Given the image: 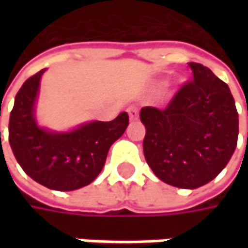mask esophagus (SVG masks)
<instances>
[{
  "label": "esophagus",
  "instance_id": "34e87169",
  "mask_svg": "<svg viewBox=\"0 0 248 248\" xmlns=\"http://www.w3.org/2000/svg\"><path fill=\"white\" fill-rule=\"evenodd\" d=\"M128 114L129 119L132 120V121H135V120L138 119V106H129Z\"/></svg>",
  "mask_w": 248,
  "mask_h": 248
}]
</instances>
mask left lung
<instances>
[{
	"mask_svg": "<svg viewBox=\"0 0 248 248\" xmlns=\"http://www.w3.org/2000/svg\"><path fill=\"white\" fill-rule=\"evenodd\" d=\"M192 80L164 109L142 108L143 153L155 175L168 185L196 189L218 175L233 155L239 114L229 87L208 67L187 63Z\"/></svg>",
	"mask_w": 248,
	"mask_h": 248,
	"instance_id": "1",
	"label": "left lung"
}]
</instances>
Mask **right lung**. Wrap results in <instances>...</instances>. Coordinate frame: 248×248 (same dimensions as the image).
<instances>
[{
  "label": "right lung",
  "mask_w": 248,
  "mask_h": 248,
  "mask_svg": "<svg viewBox=\"0 0 248 248\" xmlns=\"http://www.w3.org/2000/svg\"><path fill=\"white\" fill-rule=\"evenodd\" d=\"M44 72L27 78L16 93L9 143L17 163L35 182L53 190H76L99 175L110 146L128 125V114L123 111L113 121H93L66 134L40 128L33 110Z\"/></svg>",
  "instance_id": "obj_1"
}]
</instances>
